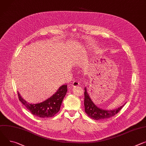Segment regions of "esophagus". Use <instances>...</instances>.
Here are the masks:
<instances>
[{
    "mask_svg": "<svg viewBox=\"0 0 146 146\" xmlns=\"http://www.w3.org/2000/svg\"><path fill=\"white\" fill-rule=\"evenodd\" d=\"M80 84V83H79V82L77 80H75L72 83V86L73 87H76V86H78V85Z\"/></svg>",
    "mask_w": 146,
    "mask_h": 146,
    "instance_id": "1",
    "label": "esophagus"
}]
</instances>
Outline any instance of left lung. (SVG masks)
Here are the masks:
<instances>
[{"label":"left lung","mask_w":146,"mask_h":146,"mask_svg":"<svg viewBox=\"0 0 146 146\" xmlns=\"http://www.w3.org/2000/svg\"><path fill=\"white\" fill-rule=\"evenodd\" d=\"M84 107H85V112L87 115L94 120H102L110 117L113 116L117 114L119 111L123 108L124 105L122 107L115 109L113 110H104L98 108L97 106L92 101L90 98L89 95L88 94L87 90L84 88Z\"/></svg>","instance_id":"left-lung-1"}]
</instances>
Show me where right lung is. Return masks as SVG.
I'll return each mask as SVG.
<instances>
[{"label":"right lung","instance_id":"obj_1","mask_svg":"<svg viewBox=\"0 0 146 146\" xmlns=\"http://www.w3.org/2000/svg\"><path fill=\"white\" fill-rule=\"evenodd\" d=\"M67 85L62 86L55 94L46 101L39 104H29L20 96L18 92L19 100L33 115L41 118L51 117L60 110L62 101L67 92Z\"/></svg>","mask_w":146,"mask_h":146}]
</instances>
